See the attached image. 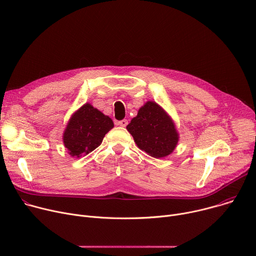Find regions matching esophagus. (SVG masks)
Masks as SVG:
<instances>
[{
	"label": "esophagus",
	"instance_id": "obj_1",
	"mask_svg": "<svg viewBox=\"0 0 256 256\" xmlns=\"http://www.w3.org/2000/svg\"><path fill=\"white\" fill-rule=\"evenodd\" d=\"M115 124H116V126L126 128V126H128V120H126V119H124V120H120V121H116Z\"/></svg>",
	"mask_w": 256,
	"mask_h": 256
}]
</instances>
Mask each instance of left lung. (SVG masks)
<instances>
[{"label":"left lung","instance_id":"left-lung-1","mask_svg":"<svg viewBox=\"0 0 256 256\" xmlns=\"http://www.w3.org/2000/svg\"><path fill=\"white\" fill-rule=\"evenodd\" d=\"M126 130L139 148L156 158L171 154L180 140L173 119L152 100H148L140 108Z\"/></svg>","mask_w":256,"mask_h":256}]
</instances>
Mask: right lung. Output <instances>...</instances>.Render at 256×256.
Instances as JSON below:
<instances>
[{"instance_id":"add662e5","label":"right lung","mask_w":256,"mask_h":256,"mask_svg":"<svg viewBox=\"0 0 256 256\" xmlns=\"http://www.w3.org/2000/svg\"><path fill=\"white\" fill-rule=\"evenodd\" d=\"M114 128L113 120L86 102L68 120L63 143L70 156L78 158L93 152L102 144L106 134Z\"/></svg>"}]
</instances>
